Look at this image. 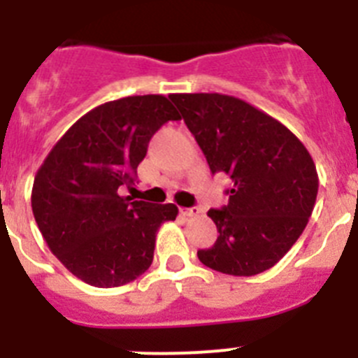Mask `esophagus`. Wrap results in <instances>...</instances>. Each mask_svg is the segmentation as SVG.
Masks as SVG:
<instances>
[{
  "mask_svg": "<svg viewBox=\"0 0 358 358\" xmlns=\"http://www.w3.org/2000/svg\"><path fill=\"white\" fill-rule=\"evenodd\" d=\"M201 208L199 206H192V208H182L181 213L185 215V217H197L199 213H201Z\"/></svg>",
  "mask_w": 358,
  "mask_h": 358,
  "instance_id": "esophagus-1",
  "label": "esophagus"
}]
</instances>
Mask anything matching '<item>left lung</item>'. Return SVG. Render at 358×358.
<instances>
[{"mask_svg":"<svg viewBox=\"0 0 358 358\" xmlns=\"http://www.w3.org/2000/svg\"><path fill=\"white\" fill-rule=\"evenodd\" d=\"M204 152L211 173L233 186L222 210L208 217L218 229L206 267L255 276L274 267L301 236L314 211L319 177L312 156L289 129L240 98L220 93L170 94Z\"/></svg>","mask_w":358,"mask_h":358,"instance_id":"obj_1","label":"left lung"}]
</instances>
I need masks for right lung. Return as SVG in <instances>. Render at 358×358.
Wrapping results in <instances>:
<instances>
[{"instance_id": "right-lung-1", "label": "right lung", "mask_w": 358, "mask_h": 358, "mask_svg": "<svg viewBox=\"0 0 358 358\" xmlns=\"http://www.w3.org/2000/svg\"><path fill=\"white\" fill-rule=\"evenodd\" d=\"M179 118L163 94L102 103L73 123L37 170L36 222L50 251L78 280L109 289L150 267L157 229L179 210L132 201L120 188L134 182L152 136Z\"/></svg>"}]
</instances>
